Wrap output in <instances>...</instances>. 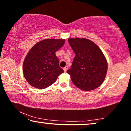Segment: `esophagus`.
<instances>
[{
    "instance_id": "obj_1",
    "label": "esophagus",
    "mask_w": 131,
    "mask_h": 131,
    "mask_svg": "<svg viewBox=\"0 0 131 131\" xmlns=\"http://www.w3.org/2000/svg\"><path fill=\"white\" fill-rule=\"evenodd\" d=\"M68 69V66H66L65 67L63 68V70H64V71H65V72H66V71H67Z\"/></svg>"
}]
</instances>
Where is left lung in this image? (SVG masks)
Returning <instances> with one entry per match:
<instances>
[{
  "mask_svg": "<svg viewBox=\"0 0 131 131\" xmlns=\"http://www.w3.org/2000/svg\"><path fill=\"white\" fill-rule=\"evenodd\" d=\"M75 56L67 73L73 84L84 91L99 87L104 81L107 63L103 52L95 44L86 38H69Z\"/></svg>",
  "mask_w": 131,
  "mask_h": 131,
  "instance_id": "left-lung-1",
  "label": "left lung"
}]
</instances>
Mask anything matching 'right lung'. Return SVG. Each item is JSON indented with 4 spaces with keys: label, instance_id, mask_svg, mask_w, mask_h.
Listing matches in <instances>:
<instances>
[{
    "label": "right lung",
    "instance_id": "obj_1",
    "mask_svg": "<svg viewBox=\"0 0 131 131\" xmlns=\"http://www.w3.org/2000/svg\"><path fill=\"white\" fill-rule=\"evenodd\" d=\"M64 43L63 39H46L31 48L23 64L24 75L31 86L38 89L47 88L63 72L56 52Z\"/></svg>",
    "mask_w": 131,
    "mask_h": 131
}]
</instances>
